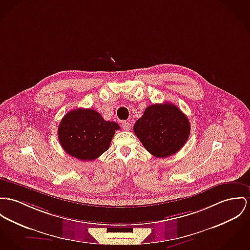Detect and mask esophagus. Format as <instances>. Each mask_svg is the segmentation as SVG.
<instances>
[{"label":"esophagus","instance_id":"34e87169","mask_svg":"<svg viewBox=\"0 0 250 250\" xmlns=\"http://www.w3.org/2000/svg\"><path fill=\"white\" fill-rule=\"evenodd\" d=\"M122 127H123L124 130L128 131V130L130 129V124H129L128 122H126V121H124V122L122 123Z\"/></svg>","mask_w":250,"mask_h":250}]
</instances>
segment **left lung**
I'll list each match as a JSON object with an SVG mask.
<instances>
[{"instance_id": "8db88e82", "label": "left lung", "mask_w": 250, "mask_h": 250, "mask_svg": "<svg viewBox=\"0 0 250 250\" xmlns=\"http://www.w3.org/2000/svg\"><path fill=\"white\" fill-rule=\"evenodd\" d=\"M133 130L149 153L167 158L177 153L187 143L190 124L173 104H155L146 108L144 115L135 123Z\"/></svg>"}]
</instances>
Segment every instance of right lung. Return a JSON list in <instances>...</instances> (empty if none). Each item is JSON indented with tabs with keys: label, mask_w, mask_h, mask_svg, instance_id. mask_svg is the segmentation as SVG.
Segmentation results:
<instances>
[{
	"label": "right lung",
	"mask_w": 250,
	"mask_h": 250,
	"mask_svg": "<svg viewBox=\"0 0 250 250\" xmlns=\"http://www.w3.org/2000/svg\"><path fill=\"white\" fill-rule=\"evenodd\" d=\"M120 126L104 121L94 109L77 108L62 119L58 138L62 147L81 161H93L105 152Z\"/></svg>",
	"instance_id": "right-lung-1"
}]
</instances>
